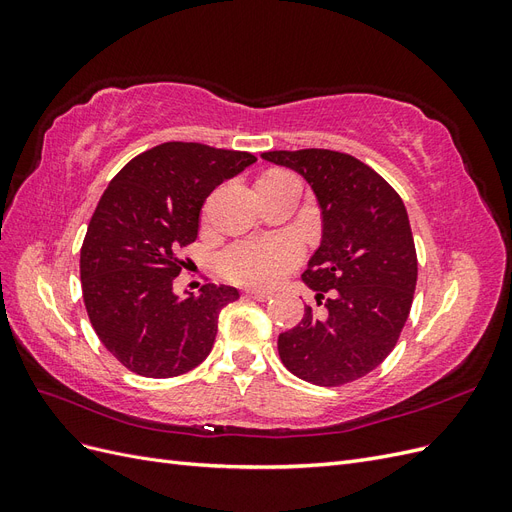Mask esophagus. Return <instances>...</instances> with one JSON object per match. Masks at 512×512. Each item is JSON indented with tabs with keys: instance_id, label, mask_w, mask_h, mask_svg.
<instances>
[{
	"instance_id": "esophagus-1",
	"label": "esophagus",
	"mask_w": 512,
	"mask_h": 512,
	"mask_svg": "<svg viewBox=\"0 0 512 512\" xmlns=\"http://www.w3.org/2000/svg\"><path fill=\"white\" fill-rule=\"evenodd\" d=\"M247 297L256 299V301H267V299H271V292H267V290H247Z\"/></svg>"
}]
</instances>
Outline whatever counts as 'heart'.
Masks as SVG:
<instances>
[{
    "instance_id": "heart-1",
    "label": "heart",
    "mask_w": 512,
    "mask_h": 512,
    "mask_svg": "<svg viewBox=\"0 0 512 512\" xmlns=\"http://www.w3.org/2000/svg\"><path fill=\"white\" fill-rule=\"evenodd\" d=\"M303 247L294 237H254L228 245L218 256L226 280L243 286L267 288L297 265Z\"/></svg>"
}]
</instances>
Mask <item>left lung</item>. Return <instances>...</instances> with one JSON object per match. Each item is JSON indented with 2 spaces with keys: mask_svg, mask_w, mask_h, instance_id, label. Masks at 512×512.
Returning a JSON list of instances; mask_svg holds the SVG:
<instances>
[{
  "mask_svg": "<svg viewBox=\"0 0 512 512\" xmlns=\"http://www.w3.org/2000/svg\"><path fill=\"white\" fill-rule=\"evenodd\" d=\"M262 158L301 173L322 211V243L301 277L324 312L305 307L297 327L277 337L280 359L318 386L359 380L391 354L412 307L418 260L404 200L350 153L297 149Z\"/></svg>",
  "mask_w": 512,
  "mask_h": 512,
  "instance_id": "left-lung-1",
  "label": "left lung"
}]
</instances>
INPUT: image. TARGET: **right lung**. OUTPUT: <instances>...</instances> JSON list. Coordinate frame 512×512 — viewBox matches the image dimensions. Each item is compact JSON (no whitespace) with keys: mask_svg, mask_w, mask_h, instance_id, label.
<instances>
[{"mask_svg":"<svg viewBox=\"0 0 512 512\" xmlns=\"http://www.w3.org/2000/svg\"><path fill=\"white\" fill-rule=\"evenodd\" d=\"M254 162L247 151L162 143L104 190L81 247L83 301L104 348L134 374L175 378L211 352L220 312L239 292L203 284L198 297H177L179 252L196 241L207 196Z\"/></svg>","mask_w":512,"mask_h":512,"instance_id":"obj_1","label":"right lung"}]
</instances>
